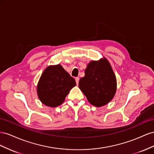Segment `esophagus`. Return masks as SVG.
Instances as JSON below:
<instances>
[{"instance_id":"1","label":"esophagus","mask_w":154,"mask_h":154,"mask_svg":"<svg viewBox=\"0 0 154 154\" xmlns=\"http://www.w3.org/2000/svg\"><path fill=\"white\" fill-rule=\"evenodd\" d=\"M75 81H76L77 85H78L79 84V77H75Z\"/></svg>"}]
</instances>
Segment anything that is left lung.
Returning a JSON list of instances; mask_svg holds the SVG:
<instances>
[{
    "label": "left lung",
    "mask_w": 154,
    "mask_h": 154,
    "mask_svg": "<svg viewBox=\"0 0 154 154\" xmlns=\"http://www.w3.org/2000/svg\"><path fill=\"white\" fill-rule=\"evenodd\" d=\"M85 73L79 86L89 103L100 107L110 102L116 94L117 80L109 61L105 57L90 61Z\"/></svg>",
    "instance_id": "1"
}]
</instances>
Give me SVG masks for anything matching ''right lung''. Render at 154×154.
Listing matches in <instances>:
<instances>
[{
    "label": "right lung",
    "instance_id": "right-lung-1",
    "mask_svg": "<svg viewBox=\"0 0 154 154\" xmlns=\"http://www.w3.org/2000/svg\"><path fill=\"white\" fill-rule=\"evenodd\" d=\"M75 81L60 64L50 65L42 73L37 86L38 97L47 106L62 104Z\"/></svg>",
    "mask_w": 154,
    "mask_h": 154
}]
</instances>
